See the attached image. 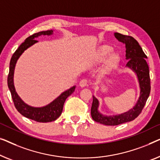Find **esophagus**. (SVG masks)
<instances>
[{"mask_svg": "<svg viewBox=\"0 0 160 160\" xmlns=\"http://www.w3.org/2000/svg\"><path fill=\"white\" fill-rule=\"evenodd\" d=\"M87 85H88V80H85V79L81 80L80 83H79V85L81 88H84V87L86 86Z\"/></svg>", "mask_w": 160, "mask_h": 160, "instance_id": "34e87169", "label": "esophagus"}]
</instances>
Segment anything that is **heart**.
<instances>
[{
	"label": "heart",
	"instance_id": "heart-1",
	"mask_svg": "<svg viewBox=\"0 0 160 160\" xmlns=\"http://www.w3.org/2000/svg\"><path fill=\"white\" fill-rule=\"evenodd\" d=\"M113 51V47L110 45H102L92 53L90 58V64L97 66L102 63L98 71L101 78H105L111 75L120 64L121 57L120 53Z\"/></svg>",
	"mask_w": 160,
	"mask_h": 160
}]
</instances>
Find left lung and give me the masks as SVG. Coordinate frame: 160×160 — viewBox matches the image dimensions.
Returning <instances> with one entry per match:
<instances>
[{
  "mask_svg": "<svg viewBox=\"0 0 160 160\" xmlns=\"http://www.w3.org/2000/svg\"><path fill=\"white\" fill-rule=\"evenodd\" d=\"M118 41L125 46V58L128 60L126 67L136 74L138 79L140 93L136 104L130 110L120 114L105 115L98 110L99 102L93 96L91 107V117L96 122L105 125H118L135 120L144 107L150 93L149 69L146 61L147 57L136 39L131 36L124 35L118 32L114 33Z\"/></svg>",
  "mask_w": 160,
  "mask_h": 160,
  "instance_id": "8db88e82",
  "label": "left lung"
}]
</instances>
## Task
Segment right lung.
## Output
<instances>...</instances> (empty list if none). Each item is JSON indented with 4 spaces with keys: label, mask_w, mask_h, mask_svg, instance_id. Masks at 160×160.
Here are the masks:
<instances>
[{
    "label": "right lung",
    "mask_w": 160,
    "mask_h": 160,
    "mask_svg": "<svg viewBox=\"0 0 160 160\" xmlns=\"http://www.w3.org/2000/svg\"><path fill=\"white\" fill-rule=\"evenodd\" d=\"M53 30L42 31V32L35 33L32 35L28 37L24 40V42L20 45L17 50L13 53L10 61L9 64V73L8 76V86L12 94V97L16 109L20 114H22L27 118L37 121L39 122H52L59 118L62 114L64 103L67 98L73 93L75 91V85L71 87L60 94L57 98L52 101L50 103L44 107H35L28 105L20 98L18 93L16 91L14 83H13V75H14V69L18 59L24 53V51L30 48L38 41L36 40V38L41 35H52Z\"/></svg>",
    "instance_id": "add662e5"
}]
</instances>
